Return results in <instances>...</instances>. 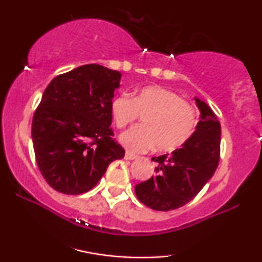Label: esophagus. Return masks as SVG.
<instances>
[{
  "instance_id": "obj_1",
  "label": "esophagus",
  "mask_w": 262,
  "mask_h": 262,
  "mask_svg": "<svg viewBox=\"0 0 262 262\" xmlns=\"http://www.w3.org/2000/svg\"><path fill=\"white\" fill-rule=\"evenodd\" d=\"M137 159V156L135 155V154H131V152H126L125 154V160H128V161H132V160H136Z\"/></svg>"
}]
</instances>
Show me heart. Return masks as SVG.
Returning a JSON list of instances; mask_svg holds the SVG:
<instances>
[{"label": "heart", "mask_w": 262, "mask_h": 262, "mask_svg": "<svg viewBox=\"0 0 262 262\" xmlns=\"http://www.w3.org/2000/svg\"><path fill=\"white\" fill-rule=\"evenodd\" d=\"M111 114L117 127L124 128L138 118L142 126L132 127L120 136V143L132 152H144L157 146L162 152L180 149L194 134L196 117L189 103L177 93L161 85L139 89L131 98L127 93L111 102Z\"/></svg>", "instance_id": "b5f03b06"}]
</instances>
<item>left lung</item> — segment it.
<instances>
[{
  "label": "left lung",
  "mask_w": 262,
  "mask_h": 262,
  "mask_svg": "<svg viewBox=\"0 0 262 262\" xmlns=\"http://www.w3.org/2000/svg\"><path fill=\"white\" fill-rule=\"evenodd\" d=\"M200 120L180 149L152 157L155 175L136 185L137 198L150 209L170 211L194 198L212 178L220 162L221 124L209 105L198 98Z\"/></svg>",
  "instance_id": "left-lung-1"
}]
</instances>
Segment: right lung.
<instances>
[{"label":"right lung","mask_w":262,"mask_h":262,"mask_svg":"<svg viewBox=\"0 0 262 262\" xmlns=\"http://www.w3.org/2000/svg\"><path fill=\"white\" fill-rule=\"evenodd\" d=\"M121 74L85 64L50 82L32 121L39 170L53 189L88 192L125 150L113 139L111 102Z\"/></svg>","instance_id":"add662e5"}]
</instances>
